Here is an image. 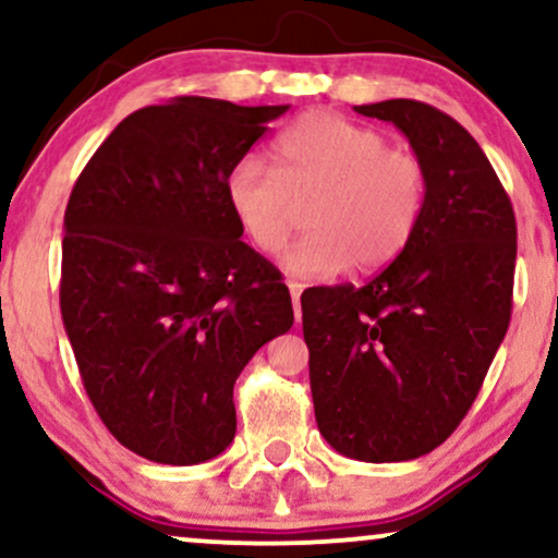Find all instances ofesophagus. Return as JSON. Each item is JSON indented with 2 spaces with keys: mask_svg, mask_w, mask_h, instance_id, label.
Instances as JSON below:
<instances>
[{
  "mask_svg": "<svg viewBox=\"0 0 558 558\" xmlns=\"http://www.w3.org/2000/svg\"><path fill=\"white\" fill-rule=\"evenodd\" d=\"M288 291H291L293 312H296V322L301 325V291H304V286L296 283V280H291V283H288Z\"/></svg>",
  "mask_w": 558,
  "mask_h": 558,
  "instance_id": "1",
  "label": "esophagus"
}]
</instances>
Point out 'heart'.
Masks as SVG:
<instances>
[{"instance_id": "obj_1", "label": "heart", "mask_w": 558, "mask_h": 558, "mask_svg": "<svg viewBox=\"0 0 558 558\" xmlns=\"http://www.w3.org/2000/svg\"><path fill=\"white\" fill-rule=\"evenodd\" d=\"M275 171L241 158L226 177V203L254 250L278 254L308 205L312 231L286 254V270L322 280L355 265L377 272L411 244L426 207V166L389 147L385 132L338 113H306L278 134Z\"/></svg>"}]
</instances>
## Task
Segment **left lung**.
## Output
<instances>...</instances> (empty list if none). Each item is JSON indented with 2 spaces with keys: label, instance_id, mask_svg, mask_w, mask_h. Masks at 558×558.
Returning a JSON list of instances; mask_svg holds the SVG:
<instances>
[{
  "label": "left lung",
  "instance_id": "left-lung-1",
  "mask_svg": "<svg viewBox=\"0 0 558 558\" xmlns=\"http://www.w3.org/2000/svg\"><path fill=\"white\" fill-rule=\"evenodd\" d=\"M395 124L426 166L411 244L366 286L301 296L319 434L361 462H402L447 439L512 317L517 223L465 126L421 100L353 106Z\"/></svg>",
  "mask_w": 558,
  "mask_h": 558
}]
</instances>
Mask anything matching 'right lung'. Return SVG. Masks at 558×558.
Wrapping results in <instances>:
<instances>
[{
	"mask_svg": "<svg viewBox=\"0 0 558 558\" xmlns=\"http://www.w3.org/2000/svg\"><path fill=\"white\" fill-rule=\"evenodd\" d=\"M286 111L203 96L145 106L70 194L64 330L100 421L140 458H218L236 434L241 368L291 330V293L226 203L228 171Z\"/></svg>",
	"mask_w": 558,
	"mask_h": 558,
	"instance_id": "1",
	"label": "right lung"
}]
</instances>
